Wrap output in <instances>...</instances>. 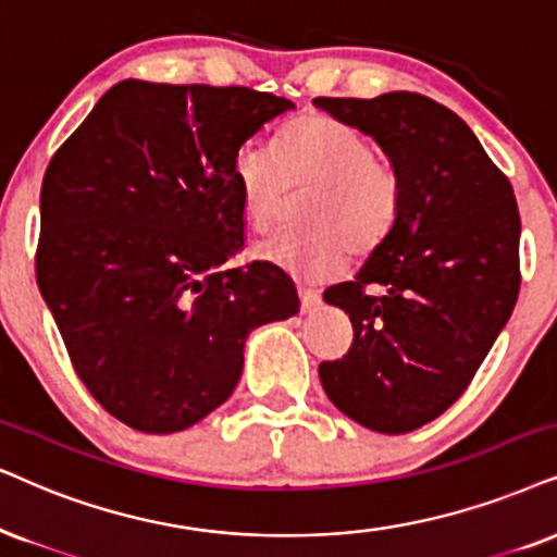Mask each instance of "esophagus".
<instances>
[{
  "label": "esophagus",
  "mask_w": 557,
  "mask_h": 557,
  "mask_svg": "<svg viewBox=\"0 0 557 557\" xmlns=\"http://www.w3.org/2000/svg\"><path fill=\"white\" fill-rule=\"evenodd\" d=\"M298 295H300V311L302 313H311L321 306V295L311 290V287H298Z\"/></svg>",
  "instance_id": "obj_1"
}]
</instances>
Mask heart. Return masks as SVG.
<instances>
[{
  "label": "heart",
  "instance_id": "heart-1",
  "mask_svg": "<svg viewBox=\"0 0 557 557\" xmlns=\"http://www.w3.org/2000/svg\"><path fill=\"white\" fill-rule=\"evenodd\" d=\"M234 180L244 215L257 234L277 221L290 189H313L302 206L298 236L255 246L259 262L280 267L302 283L339 274L349 251H375L396 226L400 180L355 125L331 115H302L277 138V153L244 144L234 157Z\"/></svg>",
  "mask_w": 557,
  "mask_h": 557
}]
</instances>
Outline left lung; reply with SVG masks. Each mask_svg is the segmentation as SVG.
<instances>
[{
	"mask_svg": "<svg viewBox=\"0 0 557 557\" xmlns=\"http://www.w3.org/2000/svg\"><path fill=\"white\" fill-rule=\"evenodd\" d=\"M313 104L375 138L400 180L388 238L355 280L323 293L349 313L355 342L319 364L321 385L357 424L413 432L462 396L513 311V189L466 121L417 91Z\"/></svg>",
	"mask_w": 557,
	"mask_h": 557,
	"instance_id": "obj_1",
	"label": "left lung"
}]
</instances>
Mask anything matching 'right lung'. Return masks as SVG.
<instances>
[{
  "label": "right lung",
  "instance_id": "obj_1",
  "mask_svg": "<svg viewBox=\"0 0 557 557\" xmlns=\"http://www.w3.org/2000/svg\"><path fill=\"white\" fill-rule=\"evenodd\" d=\"M295 104L249 87L125 79L63 140L40 189L35 277L76 375L136 432L197 424L234 393L251 329L298 313L244 246L236 151Z\"/></svg>",
  "mask_w": 557,
  "mask_h": 557
}]
</instances>
